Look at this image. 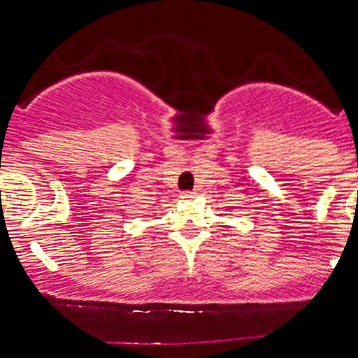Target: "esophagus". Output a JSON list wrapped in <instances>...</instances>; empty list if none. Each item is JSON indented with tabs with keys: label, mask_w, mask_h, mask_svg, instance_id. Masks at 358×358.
Returning <instances> with one entry per match:
<instances>
[{
	"label": "esophagus",
	"mask_w": 358,
	"mask_h": 358,
	"mask_svg": "<svg viewBox=\"0 0 358 358\" xmlns=\"http://www.w3.org/2000/svg\"><path fill=\"white\" fill-rule=\"evenodd\" d=\"M196 196V192H192V190H185V192H182V199H192Z\"/></svg>",
	"instance_id": "obj_1"
}]
</instances>
